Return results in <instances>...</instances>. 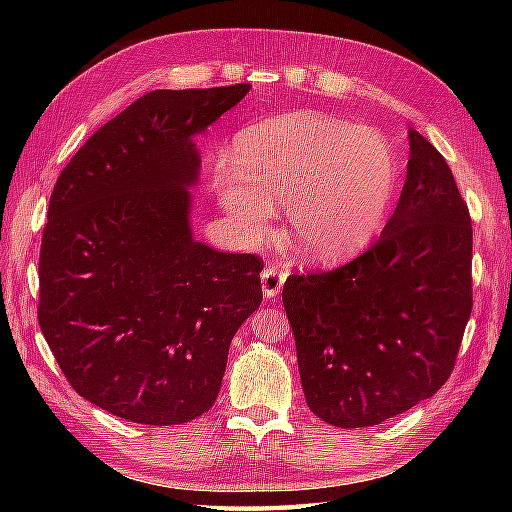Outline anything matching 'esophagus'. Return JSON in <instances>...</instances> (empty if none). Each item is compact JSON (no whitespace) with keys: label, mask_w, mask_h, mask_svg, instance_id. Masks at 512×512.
<instances>
[{"label":"esophagus","mask_w":512,"mask_h":512,"mask_svg":"<svg viewBox=\"0 0 512 512\" xmlns=\"http://www.w3.org/2000/svg\"><path fill=\"white\" fill-rule=\"evenodd\" d=\"M284 281H286V273H281L277 268H264L262 270V292L266 299H273L277 297L281 288H284Z\"/></svg>","instance_id":"obj_1"}]
</instances>
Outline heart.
Listing matches in <instances>:
<instances>
[{"label": "heart", "mask_w": 512, "mask_h": 512, "mask_svg": "<svg viewBox=\"0 0 512 512\" xmlns=\"http://www.w3.org/2000/svg\"><path fill=\"white\" fill-rule=\"evenodd\" d=\"M231 162L213 167L217 202L248 242L273 231L301 257L334 264L356 255L383 226L396 191V160L376 129L299 112L237 132Z\"/></svg>", "instance_id": "b5f03b06"}]
</instances>
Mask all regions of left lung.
I'll return each mask as SVG.
<instances>
[{"label":"left lung","mask_w":512,"mask_h":512,"mask_svg":"<svg viewBox=\"0 0 512 512\" xmlns=\"http://www.w3.org/2000/svg\"><path fill=\"white\" fill-rule=\"evenodd\" d=\"M471 257L447 160L409 129L407 180L378 242L330 273L290 275L281 292L314 416L372 427L447 383L473 308Z\"/></svg>","instance_id":"obj_1"}]
</instances>
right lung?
Instances as JSON below:
<instances>
[{"label":"right lung","mask_w":512,"mask_h":512,"mask_svg":"<svg viewBox=\"0 0 512 512\" xmlns=\"http://www.w3.org/2000/svg\"><path fill=\"white\" fill-rule=\"evenodd\" d=\"M250 83L154 90L92 134L54 184L39 257V325L74 391L140 424H182L220 394L228 345L264 264L191 231L193 138Z\"/></svg>","instance_id":"obj_1"}]
</instances>
